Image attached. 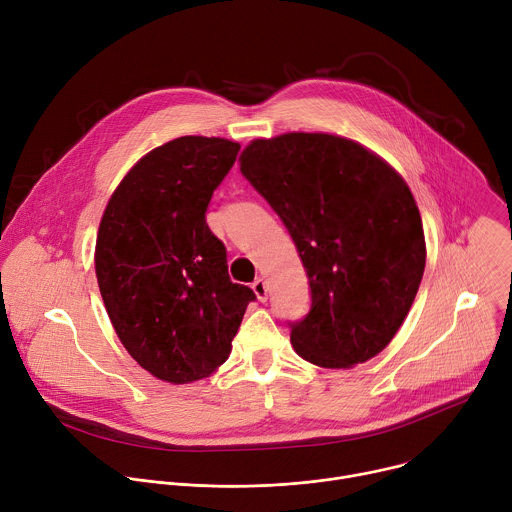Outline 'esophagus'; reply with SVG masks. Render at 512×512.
I'll return each mask as SVG.
<instances>
[{"label": "esophagus", "mask_w": 512, "mask_h": 512, "mask_svg": "<svg viewBox=\"0 0 512 512\" xmlns=\"http://www.w3.org/2000/svg\"><path fill=\"white\" fill-rule=\"evenodd\" d=\"M253 291H255V296H257V300L259 302H267V281L265 279H261V277H257L255 281H253Z\"/></svg>", "instance_id": "34e87169"}]
</instances>
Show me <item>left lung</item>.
I'll use <instances>...</instances> for the list:
<instances>
[{
    "label": "left lung",
    "mask_w": 512,
    "mask_h": 512,
    "mask_svg": "<svg viewBox=\"0 0 512 512\" xmlns=\"http://www.w3.org/2000/svg\"><path fill=\"white\" fill-rule=\"evenodd\" d=\"M241 174L296 243L310 312L291 344L324 369H350L397 334L425 269L419 208L405 180L352 139L285 133L251 141Z\"/></svg>",
    "instance_id": "left-lung-1"
}]
</instances>
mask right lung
<instances>
[{"instance_id":"obj_1","label":"right lung","mask_w":512,"mask_h":512,"mask_svg":"<svg viewBox=\"0 0 512 512\" xmlns=\"http://www.w3.org/2000/svg\"><path fill=\"white\" fill-rule=\"evenodd\" d=\"M239 150L221 137L172 139L129 170L101 218L95 271L111 324L139 367L174 385L221 367L255 300L206 225Z\"/></svg>"}]
</instances>
